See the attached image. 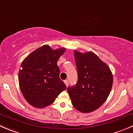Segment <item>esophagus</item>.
I'll use <instances>...</instances> for the list:
<instances>
[{
    "mask_svg": "<svg viewBox=\"0 0 133 133\" xmlns=\"http://www.w3.org/2000/svg\"><path fill=\"white\" fill-rule=\"evenodd\" d=\"M64 83H65L66 87H68V85H69V81H68V80H64Z\"/></svg>",
    "mask_w": 133,
    "mask_h": 133,
    "instance_id": "esophagus-1",
    "label": "esophagus"
}]
</instances>
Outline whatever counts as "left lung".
Returning <instances> with one entry per match:
<instances>
[{
  "label": "left lung",
  "instance_id": "1",
  "mask_svg": "<svg viewBox=\"0 0 133 133\" xmlns=\"http://www.w3.org/2000/svg\"><path fill=\"white\" fill-rule=\"evenodd\" d=\"M78 72L77 84L68 88L73 107L83 113L95 111L109 95L113 82L108 64L91 51L83 53L74 50Z\"/></svg>",
  "mask_w": 133,
  "mask_h": 133
}]
</instances>
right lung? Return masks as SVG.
I'll list each match as a JSON object with an SVG mask.
<instances>
[{
  "instance_id": "add662e5",
  "label": "right lung",
  "mask_w": 133,
  "mask_h": 133,
  "mask_svg": "<svg viewBox=\"0 0 133 133\" xmlns=\"http://www.w3.org/2000/svg\"><path fill=\"white\" fill-rule=\"evenodd\" d=\"M66 49L44 45L27 56L18 72L20 89L25 100L35 108L53 103L66 86L60 80L57 61Z\"/></svg>"
}]
</instances>
